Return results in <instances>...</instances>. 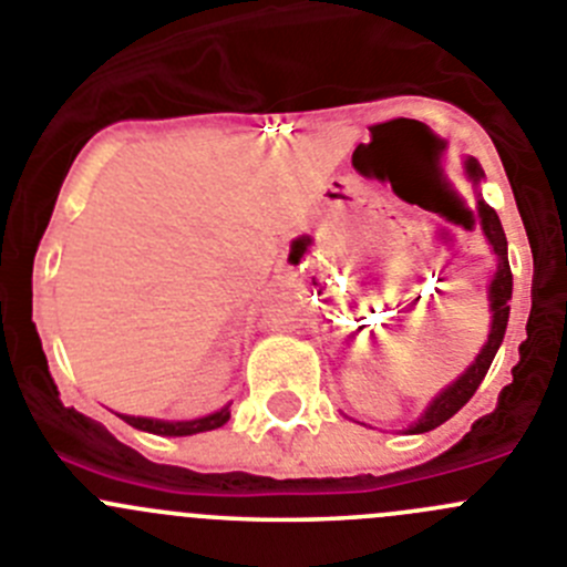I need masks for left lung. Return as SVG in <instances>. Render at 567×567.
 Segmentation results:
<instances>
[{"label": "left lung", "mask_w": 567, "mask_h": 567, "mask_svg": "<svg viewBox=\"0 0 567 567\" xmlns=\"http://www.w3.org/2000/svg\"><path fill=\"white\" fill-rule=\"evenodd\" d=\"M464 176L467 182L473 184L475 189V206H478V226L484 231L486 243H489L492 254L498 259V266H495V274H492L489 290H486V299H489V313H492V324H489V336H486V343L481 347V352L475 355V361L453 380L451 385H444L436 396H433L427 409L422 411L420 420L414 425H409V433H425L439 427L442 422L451 420L458 409L467 405L470 396L475 394V389L481 385V380L486 378L489 372L492 361H495V352L504 343L506 336V324H509V299H512V268H509V251H506V235L504 226H501L498 212L492 209L484 198H481V178H484V171H481V164L475 158H464ZM473 215V212H470ZM473 220V224H475Z\"/></svg>", "instance_id": "obj_1"}]
</instances>
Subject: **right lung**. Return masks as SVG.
Masks as SVG:
<instances>
[{
    "label": "right lung",
    "instance_id": "add662e5",
    "mask_svg": "<svg viewBox=\"0 0 567 567\" xmlns=\"http://www.w3.org/2000/svg\"><path fill=\"white\" fill-rule=\"evenodd\" d=\"M229 405L231 403H226L224 409L212 411V414L198 416V420H187V422H167V420H151V416H128V414H123V420L128 422L131 427H136V431L156 433V436H193V433L215 431V427L226 425L231 416Z\"/></svg>",
    "mask_w": 567,
    "mask_h": 567
}]
</instances>
